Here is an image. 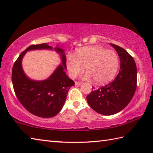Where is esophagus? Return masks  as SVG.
Wrapping results in <instances>:
<instances>
[{"mask_svg": "<svg viewBox=\"0 0 153 153\" xmlns=\"http://www.w3.org/2000/svg\"><path fill=\"white\" fill-rule=\"evenodd\" d=\"M82 84V83L79 82H75V85H81Z\"/></svg>", "mask_w": 153, "mask_h": 153, "instance_id": "obj_1", "label": "esophagus"}]
</instances>
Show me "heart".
Instances as JSON below:
<instances>
[{
    "label": "heart",
    "instance_id": "1",
    "mask_svg": "<svg viewBox=\"0 0 153 153\" xmlns=\"http://www.w3.org/2000/svg\"><path fill=\"white\" fill-rule=\"evenodd\" d=\"M119 64L116 52L102 46H90L77 51L76 57L69 54L67 57V67L71 77H76L85 70L88 71L82 78L90 80L93 78L99 85L109 83L117 72Z\"/></svg>",
    "mask_w": 153,
    "mask_h": 153
}]
</instances>
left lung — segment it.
I'll use <instances>...</instances> for the list:
<instances>
[{"label":"left lung","mask_w":153,"mask_h":153,"mask_svg":"<svg viewBox=\"0 0 153 153\" xmlns=\"http://www.w3.org/2000/svg\"><path fill=\"white\" fill-rule=\"evenodd\" d=\"M120 58L119 74L111 83L95 89L86 97L89 105L95 111L111 115L121 111L132 100L137 88V71L135 62L125 49L110 44Z\"/></svg>","instance_id":"8db88e82"}]
</instances>
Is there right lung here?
Returning <instances> with one entry per match:
<instances>
[{"label": "right lung", "instance_id": "1", "mask_svg": "<svg viewBox=\"0 0 153 153\" xmlns=\"http://www.w3.org/2000/svg\"><path fill=\"white\" fill-rule=\"evenodd\" d=\"M38 49L54 50L61 59V64L49 78L41 81L29 79L22 66V58L25 53ZM66 69L64 50L58 46L53 48L48 44L44 43L27 48L15 62L12 71V82L18 100L33 115L44 118L54 117L62 109L69 89L75 83L65 74Z\"/></svg>", "mask_w": 153, "mask_h": 153}]
</instances>
